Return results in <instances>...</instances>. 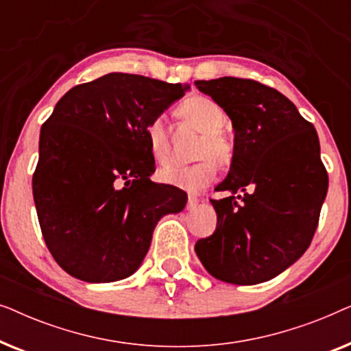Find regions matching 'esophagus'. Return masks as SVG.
<instances>
[{"mask_svg":"<svg viewBox=\"0 0 351 351\" xmlns=\"http://www.w3.org/2000/svg\"><path fill=\"white\" fill-rule=\"evenodd\" d=\"M196 206H198V198H195V196H189V201H186V209L193 210Z\"/></svg>","mask_w":351,"mask_h":351,"instance_id":"34e87169","label":"esophagus"}]
</instances>
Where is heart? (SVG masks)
<instances>
[{"instance_id":"b5f03b06","label":"heart","mask_w":351,"mask_h":351,"mask_svg":"<svg viewBox=\"0 0 351 351\" xmlns=\"http://www.w3.org/2000/svg\"><path fill=\"white\" fill-rule=\"evenodd\" d=\"M179 114L191 128L201 134L195 150L193 166H165L160 171V180L186 193H199L217 177V165L228 166L233 160V143L222 132L227 114L220 104L208 95H191L179 107ZM147 145L156 162L165 165L171 158V136L162 114L152 118L145 128Z\"/></svg>"}]
</instances>
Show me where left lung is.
<instances>
[{
  "mask_svg": "<svg viewBox=\"0 0 351 351\" xmlns=\"http://www.w3.org/2000/svg\"><path fill=\"white\" fill-rule=\"evenodd\" d=\"M232 119L230 172L210 199L217 228L196 243L206 270L233 285H258L291 267L319 222L329 177L318 134L295 105L258 81L223 76L195 81Z\"/></svg>",
  "mask_w": 351,
  "mask_h": 351,
  "instance_id": "8db88e82",
  "label": "left lung"
}]
</instances>
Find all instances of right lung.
I'll use <instances>...</instances> for the list:
<instances>
[{"mask_svg":"<svg viewBox=\"0 0 351 351\" xmlns=\"http://www.w3.org/2000/svg\"><path fill=\"white\" fill-rule=\"evenodd\" d=\"M190 84L108 73L71 88L41 126L33 198L43 238L73 278L110 282L137 270L158 220L186 193L150 180L145 128Z\"/></svg>","mask_w":351,"mask_h":351,"instance_id":"1","label":"right lung"}]
</instances>
